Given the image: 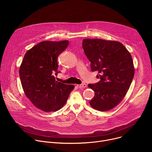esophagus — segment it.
Listing matches in <instances>:
<instances>
[{"instance_id":"1","label":"esophagus","mask_w":152,"mask_h":152,"mask_svg":"<svg viewBox=\"0 0 152 152\" xmlns=\"http://www.w3.org/2000/svg\"><path fill=\"white\" fill-rule=\"evenodd\" d=\"M77 86L78 88L82 89V88H85L86 86V85L85 83H82V84H80V85H77Z\"/></svg>"}]
</instances>
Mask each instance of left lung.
<instances>
[{
  "instance_id": "left-lung-1",
  "label": "left lung",
  "mask_w": 152,
  "mask_h": 152,
  "mask_svg": "<svg viewBox=\"0 0 152 152\" xmlns=\"http://www.w3.org/2000/svg\"><path fill=\"white\" fill-rule=\"evenodd\" d=\"M82 48L91 71H97L96 77L100 79L88 85L95 93L90 104L100 111L110 110L123 100L133 80L131 53L120 42L102 39H84Z\"/></svg>"
}]
</instances>
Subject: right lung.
Wrapping results in <instances>:
<instances>
[{"label":"right lung","instance_id":"obj_1","mask_svg":"<svg viewBox=\"0 0 152 152\" xmlns=\"http://www.w3.org/2000/svg\"><path fill=\"white\" fill-rule=\"evenodd\" d=\"M67 40L45 41L29 50L19 75L24 92L32 103L45 112L57 111L66 104L75 86L56 80L58 56L69 46Z\"/></svg>","mask_w":152,"mask_h":152}]
</instances>
